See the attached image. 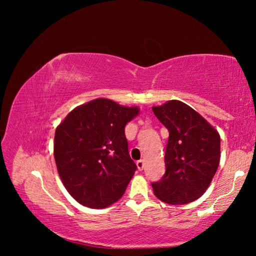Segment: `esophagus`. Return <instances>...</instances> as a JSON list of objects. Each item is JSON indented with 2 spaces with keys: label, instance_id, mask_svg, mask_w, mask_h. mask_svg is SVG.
Instances as JSON below:
<instances>
[{
  "label": "esophagus",
  "instance_id": "esophagus-1",
  "mask_svg": "<svg viewBox=\"0 0 256 256\" xmlns=\"http://www.w3.org/2000/svg\"><path fill=\"white\" fill-rule=\"evenodd\" d=\"M136 166H138V170H144V160H138L136 162Z\"/></svg>",
  "mask_w": 256,
  "mask_h": 256
}]
</instances>
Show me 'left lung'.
<instances>
[{"label": "left lung", "mask_w": 256, "mask_h": 256, "mask_svg": "<svg viewBox=\"0 0 256 256\" xmlns=\"http://www.w3.org/2000/svg\"><path fill=\"white\" fill-rule=\"evenodd\" d=\"M156 118L170 132L164 172L154 182V193L170 204H188L209 188L219 166V133L193 108L180 100L152 107Z\"/></svg>", "instance_id": "obj_1"}]
</instances>
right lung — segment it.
<instances>
[{
	"mask_svg": "<svg viewBox=\"0 0 256 256\" xmlns=\"http://www.w3.org/2000/svg\"><path fill=\"white\" fill-rule=\"evenodd\" d=\"M138 114V107L98 98L74 108L56 128L58 175L80 204L102 209L124 194L136 170L125 125Z\"/></svg>",
	"mask_w": 256,
	"mask_h": 256,
	"instance_id": "obj_1",
	"label": "right lung"
}]
</instances>
